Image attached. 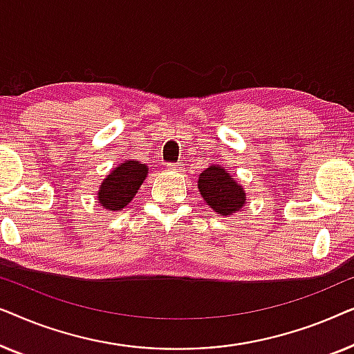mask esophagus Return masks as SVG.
Returning <instances> with one entry per match:
<instances>
[{"label": "esophagus", "instance_id": "1", "mask_svg": "<svg viewBox=\"0 0 354 354\" xmlns=\"http://www.w3.org/2000/svg\"><path fill=\"white\" fill-rule=\"evenodd\" d=\"M166 166L169 171H176V172L183 171V164H180V162H169V164H166Z\"/></svg>", "mask_w": 354, "mask_h": 354}]
</instances>
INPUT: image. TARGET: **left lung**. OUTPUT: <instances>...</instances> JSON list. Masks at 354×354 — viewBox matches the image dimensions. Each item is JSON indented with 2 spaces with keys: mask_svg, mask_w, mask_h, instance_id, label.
<instances>
[{
  "mask_svg": "<svg viewBox=\"0 0 354 354\" xmlns=\"http://www.w3.org/2000/svg\"><path fill=\"white\" fill-rule=\"evenodd\" d=\"M198 188L203 200L221 216L234 214L246 203L243 187L232 178L229 171L214 164L200 174Z\"/></svg>",
  "mask_w": 354,
  "mask_h": 354,
  "instance_id": "1",
  "label": "left lung"
}]
</instances>
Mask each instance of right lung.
I'll list each match as a JSON object with an SVG mask.
<instances>
[{
	"instance_id": "1",
	"label": "right lung",
	"mask_w": 354,
	"mask_h": 354,
	"mask_svg": "<svg viewBox=\"0 0 354 354\" xmlns=\"http://www.w3.org/2000/svg\"><path fill=\"white\" fill-rule=\"evenodd\" d=\"M148 176V166L138 161H125L114 167L101 183L98 203L108 211H122L137 195Z\"/></svg>"
}]
</instances>
